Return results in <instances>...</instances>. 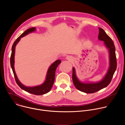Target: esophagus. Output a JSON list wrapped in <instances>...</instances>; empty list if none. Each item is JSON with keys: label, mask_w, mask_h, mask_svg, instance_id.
<instances>
[{"label": "esophagus", "mask_w": 125, "mask_h": 125, "mask_svg": "<svg viewBox=\"0 0 125 125\" xmlns=\"http://www.w3.org/2000/svg\"><path fill=\"white\" fill-rule=\"evenodd\" d=\"M66 59H67V60H68L69 61H71V60H73V57H72V56L69 55V56H67L66 57Z\"/></svg>", "instance_id": "34e87169"}]
</instances>
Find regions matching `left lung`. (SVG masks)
<instances>
[{
  "label": "left lung",
  "mask_w": 125,
  "mask_h": 125,
  "mask_svg": "<svg viewBox=\"0 0 125 125\" xmlns=\"http://www.w3.org/2000/svg\"><path fill=\"white\" fill-rule=\"evenodd\" d=\"M98 39L99 40L104 42L105 46L108 49L109 54V67L103 79L97 83H85L81 82L76 76L75 68H73L72 79L74 84L77 90L86 94L94 93L106 87L110 83L117 68L115 47L113 41L100 28H99Z\"/></svg>",
  "instance_id": "8db88e82"
}]
</instances>
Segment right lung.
I'll use <instances>...</instances> for the list:
<instances>
[{"mask_svg": "<svg viewBox=\"0 0 125 125\" xmlns=\"http://www.w3.org/2000/svg\"><path fill=\"white\" fill-rule=\"evenodd\" d=\"M35 29H36L35 28H31L28 29L25 31H24L20 36L18 38L17 40L15 41L12 47V53L10 57V65L13 71L16 83L19 86V87L21 88H22V90L28 93L35 95H40L45 94L48 93L51 90L55 80L56 69L58 66L61 63V61L60 60H57L55 61L54 63H53L49 66L48 69L46 76V79L44 82L40 85H37L35 86H26L23 84L19 81L18 79L14 69V56L15 52V47L17 44L20 41L21 38L25 36V35L29 34V33L35 31Z\"/></svg>", "mask_w": 125, "mask_h": 125, "instance_id": "1", "label": "right lung"}]
</instances>
